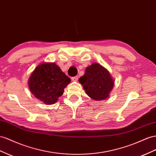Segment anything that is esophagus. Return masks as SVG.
<instances>
[{
  "instance_id": "1",
  "label": "esophagus",
  "mask_w": 156,
  "mask_h": 156,
  "mask_svg": "<svg viewBox=\"0 0 156 156\" xmlns=\"http://www.w3.org/2000/svg\"><path fill=\"white\" fill-rule=\"evenodd\" d=\"M71 80H72L73 81H77V80H78V77H77V76H75V77H71Z\"/></svg>"
}]
</instances>
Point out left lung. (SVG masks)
Instances as JSON below:
<instances>
[{
  "label": "left lung",
  "instance_id": "8db88e82",
  "mask_svg": "<svg viewBox=\"0 0 156 156\" xmlns=\"http://www.w3.org/2000/svg\"><path fill=\"white\" fill-rule=\"evenodd\" d=\"M79 82L87 94L97 101L108 98L114 86V80L108 70L98 63L87 66Z\"/></svg>",
  "mask_w": 156,
  "mask_h": 156
}]
</instances>
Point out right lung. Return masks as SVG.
<instances>
[{
	"label": "right lung",
	"mask_w": 156,
	"mask_h": 156,
	"mask_svg": "<svg viewBox=\"0 0 156 156\" xmlns=\"http://www.w3.org/2000/svg\"><path fill=\"white\" fill-rule=\"evenodd\" d=\"M71 82L54 62H43L38 65L28 80L31 93L46 104H55Z\"/></svg>",
	"instance_id": "obj_1"
}]
</instances>
